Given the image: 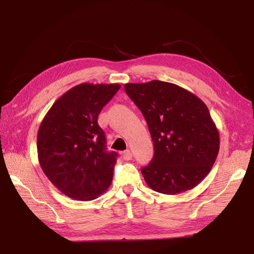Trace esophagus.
I'll use <instances>...</instances> for the list:
<instances>
[{"label":"esophagus","mask_w":254,"mask_h":254,"mask_svg":"<svg viewBox=\"0 0 254 254\" xmlns=\"http://www.w3.org/2000/svg\"><path fill=\"white\" fill-rule=\"evenodd\" d=\"M122 157H123V159L126 161L131 160V159H132V152L130 151V150H126V151L122 152Z\"/></svg>","instance_id":"esophagus-1"}]
</instances>
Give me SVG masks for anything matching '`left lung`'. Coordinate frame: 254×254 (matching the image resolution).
<instances>
[{
	"label": "left lung",
	"mask_w": 254,
	"mask_h": 254,
	"mask_svg": "<svg viewBox=\"0 0 254 254\" xmlns=\"http://www.w3.org/2000/svg\"><path fill=\"white\" fill-rule=\"evenodd\" d=\"M124 89L143 114L153 141L152 160L141 168L148 186L167 195L196 187L220 150V134L205 103L161 80L126 84Z\"/></svg>",
	"instance_id": "left-lung-1"
}]
</instances>
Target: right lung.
<instances>
[{"label":"right lung","instance_id":"1","mask_svg":"<svg viewBox=\"0 0 254 254\" xmlns=\"http://www.w3.org/2000/svg\"><path fill=\"white\" fill-rule=\"evenodd\" d=\"M120 87L77 85L54 103L40 124L37 149L41 169L70 198L93 200L112 183L118 153L106 150L97 118Z\"/></svg>","mask_w":254,"mask_h":254}]
</instances>
